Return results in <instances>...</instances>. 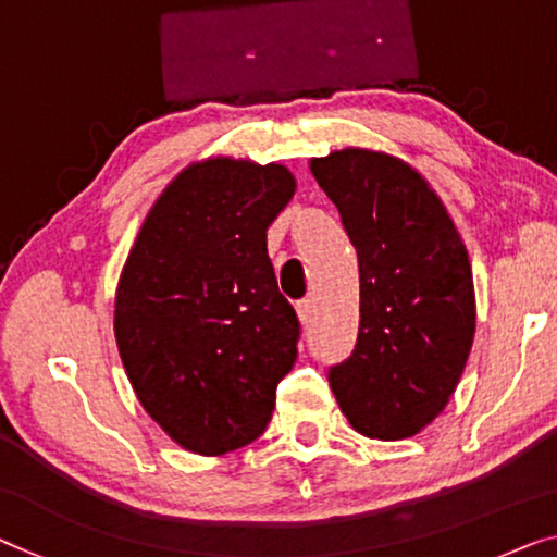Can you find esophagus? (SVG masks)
I'll return each mask as SVG.
<instances>
[{"label": "esophagus", "mask_w": 557, "mask_h": 557, "mask_svg": "<svg viewBox=\"0 0 557 557\" xmlns=\"http://www.w3.org/2000/svg\"><path fill=\"white\" fill-rule=\"evenodd\" d=\"M312 314H314V305L312 300H300L297 302V318H300L302 327H307L312 322Z\"/></svg>", "instance_id": "1"}]
</instances>
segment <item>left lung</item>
<instances>
[{
  "label": "left lung",
  "instance_id": "obj_1",
  "mask_svg": "<svg viewBox=\"0 0 557 557\" xmlns=\"http://www.w3.org/2000/svg\"><path fill=\"white\" fill-rule=\"evenodd\" d=\"M310 170L360 264V330L330 368L339 410L377 440L418 435L445 410L475 337V287L443 199L408 162L347 147Z\"/></svg>",
  "mask_w": 557,
  "mask_h": 557
}]
</instances>
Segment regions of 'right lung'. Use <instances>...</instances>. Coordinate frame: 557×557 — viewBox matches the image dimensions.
<instances>
[{"instance_id":"add662e5","label":"right lung","mask_w":557,"mask_h":557,"mask_svg":"<svg viewBox=\"0 0 557 557\" xmlns=\"http://www.w3.org/2000/svg\"><path fill=\"white\" fill-rule=\"evenodd\" d=\"M293 172L210 157L174 177L139 227L114 297L137 400L174 443L225 455L260 437L297 360L300 322L268 255Z\"/></svg>"}]
</instances>
